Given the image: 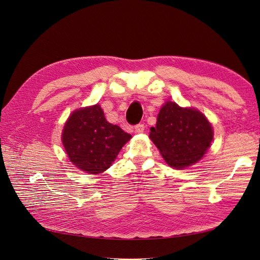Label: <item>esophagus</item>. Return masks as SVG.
<instances>
[{
  "label": "esophagus",
  "mask_w": 260,
  "mask_h": 260,
  "mask_svg": "<svg viewBox=\"0 0 260 260\" xmlns=\"http://www.w3.org/2000/svg\"><path fill=\"white\" fill-rule=\"evenodd\" d=\"M145 128H146L145 124H142V123H139V124L135 125V132L136 133H143V132H145Z\"/></svg>",
  "instance_id": "obj_1"
}]
</instances>
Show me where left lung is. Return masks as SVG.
<instances>
[{
    "mask_svg": "<svg viewBox=\"0 0 260 260\" xmlns=\"http://www.w3.org/2000/svg\"><path fill=\"white\" fill-rule=\"evenodd\" d=\"M150 138L167 164L183 168L204 156L213 139L212 126L205 115L195 109L181 108L176 103L162 106Z\"/></svg>",
    "mask_w": 260,
    "mask_h": 260,
    "instance_id": "8db88e82",
    "label": "left lung"
}]
</instances>
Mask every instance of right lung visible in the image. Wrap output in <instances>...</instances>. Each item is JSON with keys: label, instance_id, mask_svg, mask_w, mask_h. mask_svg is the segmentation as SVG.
Listing matches in <instances>:
<instances>
[{"label": "right lung", "instance_id": "right-lung-1", "mask_svg": "<svg viewBox=\"0 0 260 260\" xmlns=\"http://www.w3.org/2000/svg\"><path fill=\"white\" fill-rule=\"evenodd\" d=\"M131 138L118 125L107 122L99 105L73 112L62 133L71 161L88 174L107 170Z\"/></svg>", "mask_w": 260, "mask_h": 260}]
</instances>
